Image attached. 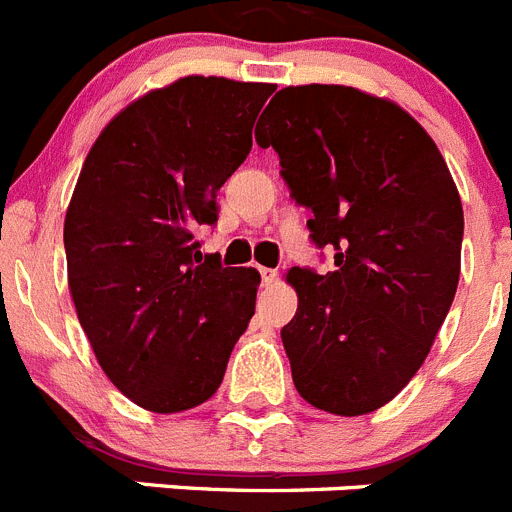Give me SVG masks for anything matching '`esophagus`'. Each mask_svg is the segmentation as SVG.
Returning a JSON list of instances; mask_svg holds the SVG:
<instances>
[{
	"mask_svg": "<svg viewBox=\"0 0 512 512\" xmlns=\"http://www.w3.org/2000/svg\"><path fill=\"white\" fill-rule=\"evenodd\" d=\"M259 271H261V279H264V284H274L279 279L277 269H259Z\"/></svg>",
	"mask_w": 512,
	"mask_h": 512,
	"instance_id": "1",
	"label": "esophagus"
}]
</instances>
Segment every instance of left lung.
Returning a JSON list of instances; mask_svg holds the SVG:
<instances>
[{"label": "left lung", "instance_id": "8db88e82", "mask_svg": "<svg viewBox=\"0 0 512 512\" xmlns=\"http://www.w3.org/2000/svg\"><path fill=\"white\" fill-rule=\"evenodd\" d=\"M256 143L279 153L328 274L295 266L282 328L295 387L312 408L366 415L415 377L454 302L464 210L431 135L395 102L354 87L277 92ZM263 117V115H261Z\"/></svg>", "mask_w": 512, "mask_h": 512}]
</instances>
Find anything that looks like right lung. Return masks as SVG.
Instances as JSON below:
<instances>
[{
	"instance_id": "right-lung-1",
	"label": "right lung",
	"mask_w": 512,
	"mask_h": 512,
	"mask_svg": "<svg viewBox=\"0 0 512 512\" xmlns=\"http://www.w3.org/2000/svg\"><path fill=\"white\" fill-rule=\"evenodd\" d=\"M274 84L184 76L128 104L81 166L63 246L99 366L153 413L210 400L256 307L259 271L200 253L217 189L251 151Z\"/></svg>"
}]
</instances>
